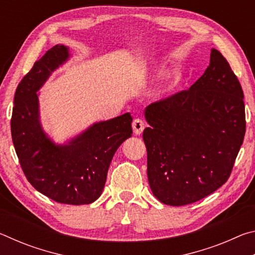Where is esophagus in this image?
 <instances>
[{
    "instance_id": "esophagus-1",
    "label": "esophagus",
    "mask_w": 255,
    "mask_h": 255,
    "mask_svg": "<svg viewBox=\"0 0 255 255\" xmlns=\"http://www.w3.org/2000/svg\"><path fill=\"white\" fill-rule=\"evenodd\" d=\"M145 128V124L141 119L137 118L132 122V129H133V132L136 133V135H140L141 132H143Z\"/></svg>"
}]
</instances>
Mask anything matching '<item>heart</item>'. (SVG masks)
Instances as JSON below:
<instances>
[{
	"label": "heart",
	"mask_w": 255,
	"mask_h": 255,
	"mask_svg": "<svg viewBox=\"0 0 255 255\" xmlns=\"http://www.w3.org/2000/svg\"><path fill=\"white\" fill-rule=\"evenodd\" d=\"M173 88V83L172 84H167V85H165V88H164L163 90H162V92H167V91H170V90Z\"/></svg>",
	"instance_id": "1"
}]
</instances>
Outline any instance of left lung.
<instances>
[{
  "label": "left lung",
  "mask_w": 255,
  "mask_h": 255,
  "mask_svg": "<svg viewBox=\"0 0 255 255\" xmlns=\"http://www.w3.org/2000/svg\"><path fill=\"white\" fill-rule=\"evenodd\" d=\"M243 99L230 64L213 48L190 89L146 107L147 176L159 201L189 205L226 182L245 135Z\"/></svg>",
  "instance_id": "8db88e82"
}]
</instances>
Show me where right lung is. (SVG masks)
<instances>
[{"label":"right lung","instance_id":"right-lung-1","mask_svg":"<svg viewBox=\"0 0 255 255\" xmlns=\"http://www.w3.org/2000/svg\"><path fill=\"white\" fill-rule=\"evenodd\" d=\"M68 58L67 47L56 45L21 80L11 133L25 178L37 191L60 204L89 205L101 196L116 150L131 137L132 118L127 112L96 123L67 144H55L41 127L37 92Z\"/></svg>","mask_w":255,"mask_h":255}]
</instances>
